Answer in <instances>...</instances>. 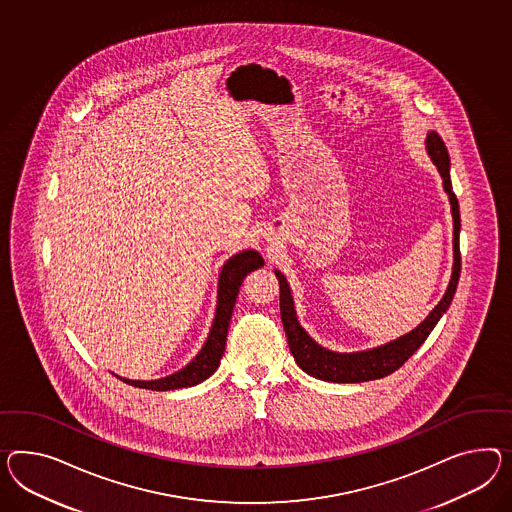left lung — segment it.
Returning <instances> with one entry per match:
<instances>
[{"label":"left lung","instance_id":"obj_1","mask_svg":"<svg viewBox=\"0 0 512 512\" xmlns=\"http://www.w3.org/2000/svg\"><path fill=\"white\" fill-rule=\"evenodd\" d=\"M427 154L433 159L436 169L444 180V191L449 197L451 215H453V273L447 286L442 301L433 308V312L421 321L418 327L410 330L405 336L397 340L384 343L380 347H373L367 351L358 353H334L321 347L317 341L308 336V332L301 327L295 304L291 297L286 276L280 271H275L278 284H280V317L282 325L288 336L289 351L293 354L297 366L315 379L327 380V382H366V380L382 379L395 369L403 366L412 354L420 349L421 343L427 340L431 330L436 327L440 317L446 314L449 304L453 301V295L457 291L460 276V213L459 200L453 193L451 178H449V154L442 137L436 132L427 133L425 139Z\"/></svg>","mask_w":512,"mask_h":512}]
</instances>
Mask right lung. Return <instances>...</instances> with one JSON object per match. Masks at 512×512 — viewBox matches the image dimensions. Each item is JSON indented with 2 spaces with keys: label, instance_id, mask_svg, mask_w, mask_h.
<instances>
[{
  "label": "right lung",
  "instance_id": "obj_1",
  "mask_svg": "<svg viewBox=\"0 0 512 512\" xmlns=\"http://www.w3.org/2000/svg\"><path fill=\"white\" fill-rule=\"evenodd\" d=\"M263 265V258L256 250H243L234 254L228 262L224 263L219 275V289H217V310L215 319L211 325L210 336L197 356L180 371L172 373L169 377L158 380H124L126 384H132L135 388H145L154 392H169L187 386H197L202 380L208 379L215 369L221 364L224 347H226V334L230 327V317L236 306L237 293L241 288L243 278L249 275L250 271L260 269Z\"/></svg>",
  "mask_w": 512,
  "mask_h": 512
}]
</instances>
